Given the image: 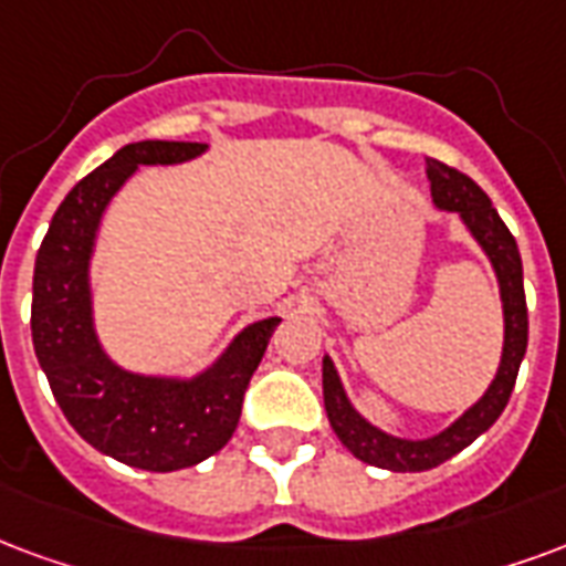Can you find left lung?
<instances>
[{
	"mask_svg": "<svg viewBox=\"0 0 566 566\" xmlns=\"http://www.w3.org/2000/svg\"><path fill=\"white\" fill-rule=\"evenodd\" d=\"M426 174L432 182L434 203L462 216L468 230L474 233L495 266L501 303H504V357H501V368H497L492 387L485 389L483 399L476 401L471 411H464L450 429H443L429 441H401V438L380 432L371 422L363 420L350 408L345 389L338 384L336 366L324 359V405L333 432L357 459L375 464V468H387V471H429V468H438L447 459H453L455 453H462L468 443H474L506 408L510 392L516 387L525 347H528V305H525V284H522V258H518L513 233L506 230L483 188L471 177H464L462 170L429 158Z\"/></svg>",
	"mask_w": 566,
	"mask_h": 566,
	"instance_id": "8db88e82",
	"label": "left lung"
}]
</instances>
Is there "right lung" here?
<instances>
[{"mask_svg":"<svg viewBox=\"0 0 566 566\" xmlns=\"http://www.w3.org/2000/svg\"><path fill=\"white\" fill-rule=\"evenodd\" d=\"M207 149L140 140L83 177L62 200L32 275V345L62 413L95 450L144 471H179L219 453L279 317L242 329L228 354L195 380L140 378L116 368L95 342L90 308L92 242L107 200L137 165H177Z\"/></svg>","mask_w":566,"mask_h":566,"instance_id":"right-lung-1","label":"right lung"}]
</instances>
